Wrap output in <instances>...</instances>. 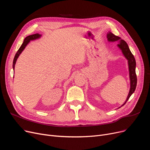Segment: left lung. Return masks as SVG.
Returning <instances> with one entry per match:
<instances>
[{
  "label": "left lung",
  "instance_id": "obj_1",
  "mask_svg": "<svg viewBox=\"0 0 150 150\" xmlns=\"http://www.w3.org/2000/svg\"><path fill=\"white\" fill-rule=\"evenodd\" d=\"M107 38L108 41L109 42H115V41H119V43L117 44V46L119 47L120 50H122L125 57L127 58L128 62V67H129V79H130V89L128 93V96L127 97V100H126L125 103L122 105L123 106L127 101L129 100L131 96L135 91L136 86H137V76L136 74V62L134 58V57L131 52L129 47L123 39H121V38L115 36L111 32H109L107 34ZM120 106V107H122Z\"/></svg>",
  "mask_w": 150,
  "mask_h": 150
}]
</instances>
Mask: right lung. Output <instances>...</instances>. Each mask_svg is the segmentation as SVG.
Instances as JSON below:
<instances>
[{"mask_svg":"<svg viewBox=\"0 0 150 150\" xmlns=\"http://www.w3.org/2000/svg\"><path fill=\"white\" fill-rule=\"evenodd\" d=\"M41 36V35H39L38 33H36V34H34V35H30V36H28L27 37H26L25 39H24V41H23L22 44L21 45V47L19 49V50H18L17 53H16L15 56H14V59H13V70H14V66H15V64H16V62L17 61V59L18 58L19 56L20 55V54L22 53V52L24 50V49L25 48V47L27 46V45L29 43V42L31 40H35V39H38Z\"/></svg>","mask_w":150,"mask_h":150,"instance_id":"right-lung-1","label":"right lung"}]
</instances>
